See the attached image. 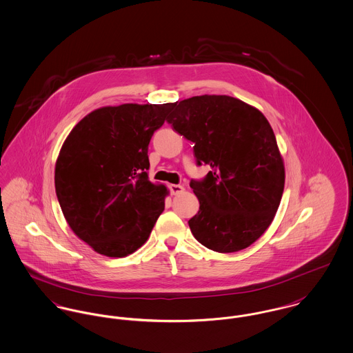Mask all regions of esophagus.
<instances>
[{
  "mask_svg": "<svg viewBox=\"0 0 353 353\" xmlns=\"http://www.w3.org/2000/svg\"><path fill=\"white\" fill-rule=\"evenodd\" d=\"M169 190L172 194H179L181 192H184V187L183 185H177V184H172L169 185Z\"/></svg>",
  "mask_w": 353,
  "mask_h": 353,
  "instance_id": "34e87169",
  "label": "esophagus"
}]
</instances>
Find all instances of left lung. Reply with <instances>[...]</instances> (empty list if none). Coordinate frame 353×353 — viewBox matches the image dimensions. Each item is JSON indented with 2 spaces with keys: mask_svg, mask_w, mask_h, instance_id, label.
Masks as SVG:
<instances>
[{
  "mask_svg": "<svg viewBox=\"0 0 353 353\" xmlns=\"http://www.w3.org/2000/svg\"><path fill=\"white\" fill-rule=\"evenodd\" d=\"M174 108L168 123L194 143L197 166H211L204 179L190 180L200 203L190 231L217 252L243 250L272 224L283 193L272 126L259 110L227 95L193 97Z\"/></svg>",
  "mask_w": 353,
  "mask_h": 353,
  "instance_id": "left-lung-1",
  "label": "left lung"
}]
</instances>
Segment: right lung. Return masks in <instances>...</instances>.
<instances>
[{"mask_svg": "<svg viewBox=\"0 0 353 353\" xmlns=\"http://www.w3.org/2000/svg\"><path fill=\"white\" fill-rule=\"evenodd\" d=\"M174 105L95 110L64 141L54 168L56 196L71 230L97 252H134L161 215L166 188L149 180L148 148Z\"/></svg>", "mask_w": 353, "mask_h": 353, "instance_id": "right-lung-1", "label": "right lung"}]
</instances>
